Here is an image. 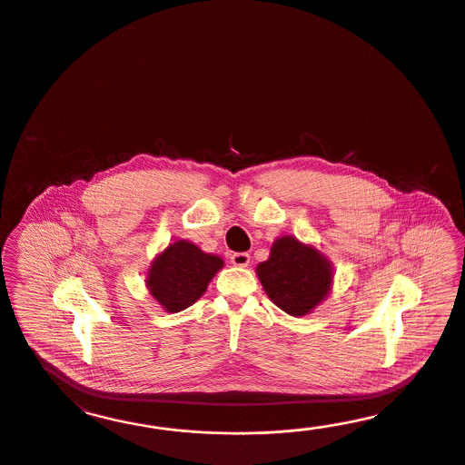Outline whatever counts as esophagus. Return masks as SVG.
Listing matches in <instances>:
<instances>
[{
    "mask_svg": "<svg viewBox=\"0 0 465 465\" xmlns=\"http://www.w3.org/2000/svg\"><path fill=\"white\" fill-rule=\"evenodd\" d=\"M230 261L233 266H239V268H247L249 262H251V255L247 252H235L230 255Z\"/></svg>",
    "mask_w": 465,
    "mask_h": 465,
    "instance_id": "obj_1",
    "label": "esophagus"
}]
</instances>
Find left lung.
Wrapping results in <instances>:
<instances>
[{"label": "left lung", "instance_id": "left-lung-1", "mask_svg": "<svg viewBox=\"0 0 465 465\" xmlns=\"http://www.w3.org/2000/svg\"><path fill=\"white\" fill-rule=\"evenodd\" d=\"M257 276L274 305L300 317L324 300L332 269L315 249L293 237H282L274 242L268 261L257 266Z\"/></svg>", "mask_w": 465, "mask_h": 465}]
</instances>
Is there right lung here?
Returning <instances> with one entry per match:
<instances>
[{
	"instance_id": "right-lung-1",
	"label": "right lung",
	"mask_w": 465,
	"mask_h": 465,
	"mask_svg": "<svg viewBox=\"0 0 465 465\" xmlns=\"http://www.w3.org/2000/svg\"><path fill=\"white\" fill-rule=\"evenodd\" d=\"M222 266L220 257L181 240L158 255L150 269L148 288L167 312H181L196 303Z\"/></svg>"
}]
</instances>
